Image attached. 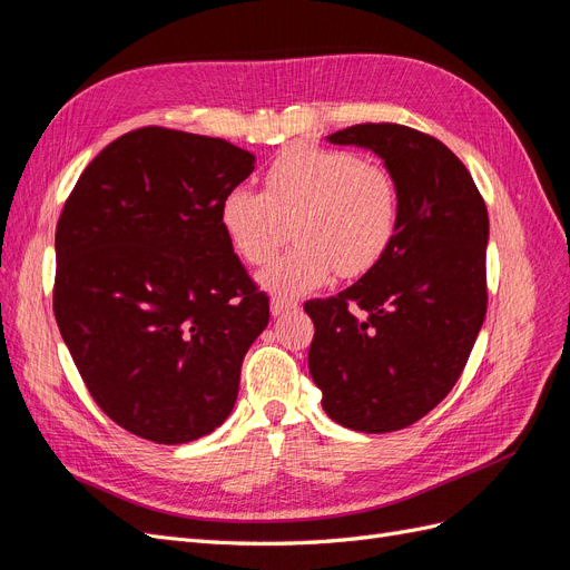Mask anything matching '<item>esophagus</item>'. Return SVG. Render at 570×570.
I'll return each instance as SVG.
<instances>
[{
	"label": "esophagus",
	"instance_id": "esophagus-1",
	"mask_svg": "<svg viewBox=\"0 0 570 570\" xmlns=\"http://www.w3.org/2000/svg\"><path fill=\"white\" fill-rule=\"evenodd\" d=\"M299 304H297V299H285V297H273L271 299V314L273 316H281V314H285V312H295Z\"/></svg>",
	"mask_w": 570,
	"mask_h": 570
}]
</instances>
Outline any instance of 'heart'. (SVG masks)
<instances>
[{
    "mask_svg": "<svg viewBox=\"0 0 570 570\" xmlns=\"http://www.w3.org/2000/svg\"><path fill=\"white\" fill-rule=\"evenodd\" d=\"M400 195L390 170L352 151L297 145L264 174V193L237 185L220 199L218 220L233 252L252 266L271 262L287 237L295 247L262 283L275 295H302L335 268L356 278L385 256L396 233Z\"/></svg>",
    "mask_w": 570,
    "mask_h": 570,
    "instance_id": "b5f03b06",
    "label": "heart"
}]
</instances>
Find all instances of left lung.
<instances>
[{"label":"left lung","instance_id":"1","mask_svg":"<svg viewBox=\"0 0 570 570\" xmlns=\"http://www.w3.org/2000/svg\"><path fill=\"white\" fill-rule=\"evenodd\" d=\"M327 142L385 161L400 218L364 278L304 304L316 327L308 371L335 423L392 433L433 411L471 356L488 312V209L469 168L425 132L358 124Z\"/></svg>","mask_w":570,"mask_h":570}]
</instances>
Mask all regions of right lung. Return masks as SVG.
I'll list each match as a JSON object with an SVG mask.
<instances>
[{
	"label": "right lung",
	"instance_id": "obj_1",
	"mask_svg": "<svg viewBox=\"0 0 570 570\" xmlns=\"http://www.w3.org/2000/svg\"><path fill=\"white\" fill-rule=\"evenodd\" d=\"M254 161L220 137L137 128L97 154L63 204L59 331L97 406L137 438L193 442L235 406L268 297L218 209Z\"/></svg>",
	"mask_w": 570,
	"mask_h": 570
}]
</instances>
